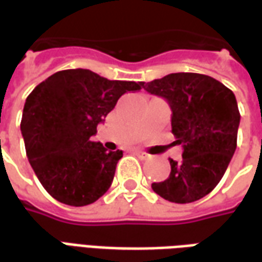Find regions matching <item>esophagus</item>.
I'll list each match as a JSON object with an SVG mask.
<instances>
[{
  "mask_svg": "<svg viewBox=\"0 0 262 262\" xmlns=\"http://www.w3.org/2000/svg\"><path fill=\"white\" fill-rule=\"evenodd\" d=\"M135 154H136V156H139V157H140V159H150V154H147L146 153V151H142V150H135Z\"/></svg>",
  "mask_w": 262,
  "mask_h": 262,
  "instance_id": "34e87169",
  "label": "esophagus"
}]
</instances>
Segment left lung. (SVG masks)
<instances>
[{
	"label": "left lung",
	"mask_w": 262,
	"mask_h": 262,
	"mask_svg": "<svg viewBox=\"0 0 262 262\" xmlns=\"http://www.w3.org/2000/svg\"><path fill=\"white\" fill-rule=\"evenodd\" d=\"M142 86L168 102L171 132L184 148L182 161L170 159V177L153 182V191L176 203L206 196L236 151L240 112L234 94L220 81L196 73H172Z\"/></svg>",
	"instance_id": "obj_1"
}]
</instances>
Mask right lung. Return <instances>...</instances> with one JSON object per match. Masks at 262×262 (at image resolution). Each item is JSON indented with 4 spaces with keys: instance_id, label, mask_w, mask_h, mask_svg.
Masks as SVG:
<instances>
[{
    "instance_id": "right-lung-1",
    "label": "right lung",
    "mask_w": 262,
    "mask_h": 262,
    "mask_svg": "<svg viewBox=\"0 0 262 262\" xmlns=\"http://www.w3.org/2000/svg\"><path fill=\"white\" fill-rule=\"evenodd\" d=\"M142 82L103 78L91 70L57 71L26 98L20 120L28 160L43 188L70 206H85L114 181L122 150L92 142L123 94Z\"/></svg>"
}]
</instances>
